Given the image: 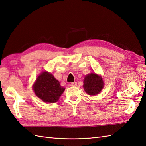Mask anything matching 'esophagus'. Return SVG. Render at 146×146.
Returning a JSON list of instances; mask_svg holds the SVG:
<instances>
[{
	"instance_id": "1",
	"label": "esophagus",
	"mask_w": 146,
	"mask_h": 146,
	"mask_svg": "<svg viewBox=\"0 0 146 146\" xmlns=\"http://www.w3.org/2000/svg\"><path fill=\"white\" fill-rule=\"evenodd\" d=\"M71 86H77V82H73L71 83Z\"/></svg>"
}]
</instances>
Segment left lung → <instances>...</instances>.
I'll return each mask as SVG.
<instances>
[{
    "label": "left lung",
    "instance_id": "1",
    "mask_svg": "<svg viewBox=\"0 0 146 146\" xmlns=\"http://www.w3.org/2000/svg\"><path fill=\"white\" fill-rule=\"evenodd\" d=\"M83 87L88 94L94 96L101 91L104 87V82L101 77L98 74L91 73L85 77Z\"/></svg>",
    "mask_w": 146,
    "mask_h": 146
}]
</instances>
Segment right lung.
I'll use <instances>...</instances> for the list:
<instances>
[{"instance_id":"add662e5","label":"right lung","mask_w":146,"mask_h":146,"mask_svg":"<svg viewBox=\"0 0 146 146\" xmlns=\"http://www.w3.org/2000/svg\"><path fill=\"white\" fill-rule=\"evenodd\" d=\"M33 90L35 95L44 102L54 103L58 101L65 88L60 86L52 74L44 72L37 77Z\"/></svg>"}]
</instances>
